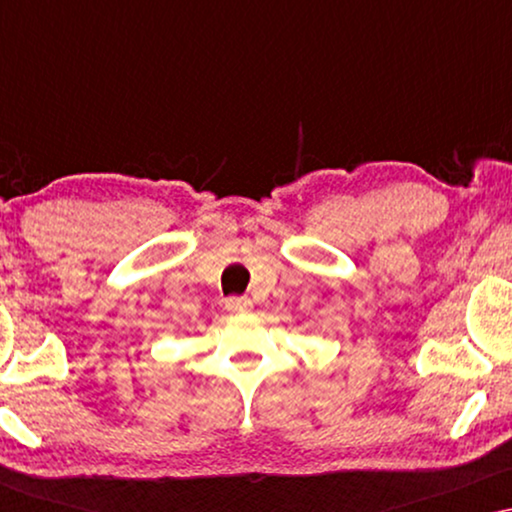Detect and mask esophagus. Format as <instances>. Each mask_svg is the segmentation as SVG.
Masks as SVG:
<instances>
[{"label":"esophagus","instance_id":"1","mask_svg":"<svg viewBox=\"0 0 512 512\" xmlns=\"http://www.w3.org/2000/svg\"><path fill=\"white\" fill-rule=\"evenodd\" d=\"M226 310L233 312V314H244V312L254 310V303H251L249 298H228L226 300Z\"/></svg>","mask_w":512,"mask_h":512}]
</instances>
